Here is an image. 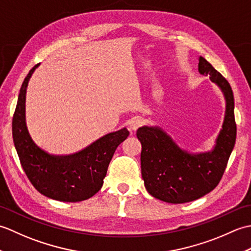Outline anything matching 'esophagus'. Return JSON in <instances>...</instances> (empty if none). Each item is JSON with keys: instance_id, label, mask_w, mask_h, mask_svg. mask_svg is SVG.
I'll use <instances>...</instances> for the list:
<instances>
[{"instance_id": "1", "label": "esophagus", "mask_w": 251, "mask_h": 251, "mask_svg": "<svg viewBox=\"0 0 251 251\" xmlns=\"http://www.w3.org/2000/svg\"><path fill=\"white\" fill-rule=\"evenodd\" d=\"M143 124H145V121H143L141 117H134V119H131L129 121V129L132 130V131H135V130L139 128L140 126H142Z\"/></svg>"}]
</instances>
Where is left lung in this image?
Returning <instances> with one entry per match:
<instances>
[{"mask_svg":"<svg viewBox=\"0 0 251 251\" xmlns=\"http://www.w3.org/2000/svg\"><path fill=\"white\" fill-rule=\"evenodd\" d=\"M199 72L209 75L226 99L222 128L210 151H186L159 126H142L137 130L142 147L141 175L146 189L155 199L172 204L195 201L214 190L235 146L234 96L230 84L201 56L199 57Z\"/></svg>","mask_w":251,"mask_h":251,"instance_id":"1","label":"left lung"}]
</instances>
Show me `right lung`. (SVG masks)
Returning a JSON list of instances; mask_svg holds the SVG:
<instances>
[{
	"mask_svg": "<svg viewBox=\"0 0 251 251\" xmlns=\"http://www.w3.org/2000/svg\"><path fill=\"white\" fill-rule=\"evenodd\" d=\"M31 69L21 85L13 117V140L26 177L34 188L51 200L81 201L101 189L112 156L129 135L126 127L102 136L83 150L68 155L44 151L32 139L25 122V95Z\"/></svg>",
	"mask_w": 251,
	"mask_h": 251,
	"instance_id": "right-lung-1",
	"label": "right lung"
}]
</instances>
